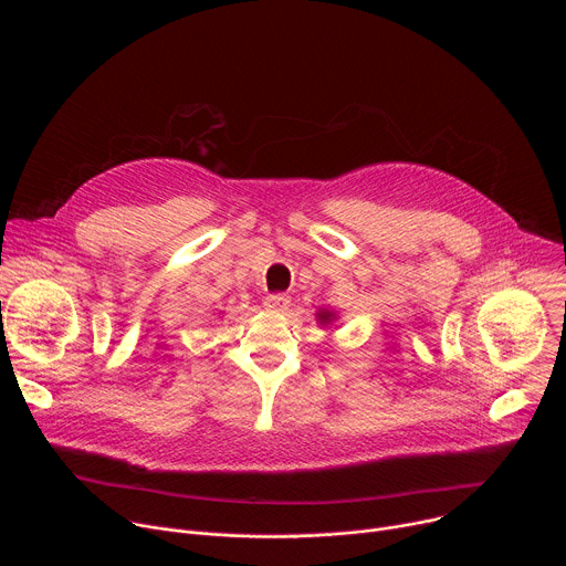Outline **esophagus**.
Masks as SVG:
<instances>
[{
    "label": "esophagus",
    "mask_w": 566,
    "mask_h": 566,
    "mask_svg": "<svg viewBox=\"0 0 566 566\" xmlns=\"http://www.w3.org/2000/svg\"><path fill=\"white\" fill-rule=\"evenodd\" d=\"M264 306H266V311H271V313H284V311H289V306H291V297L284 295V293H275V295H269V297L264 300Z\"/></svg>",
    "instance_id": "1"
}]
</instances>
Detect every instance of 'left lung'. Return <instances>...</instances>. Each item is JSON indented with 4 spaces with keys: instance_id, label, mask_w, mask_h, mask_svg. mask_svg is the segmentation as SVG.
Instances as JSON below:
<instances>
[{
    "instance_id": "obj_1",
    "label": "left lung",
    "mask_w": 566,
    "mask_h": 566,
    "mask_svg": "<svg viewBox=\"0 0 566 566\" xmlns=\"http://www.w3.org/2000/svg\"><path fill=\"white\" fill-rule=\"evenodd\" d=\"M315 315H317V319H319V325H329V322L336 317L332 311H325V308L317 311Z\"/></svg>"
}]
</instances>
